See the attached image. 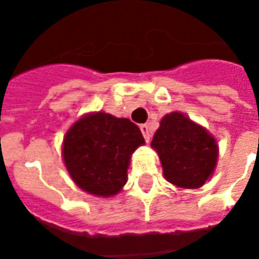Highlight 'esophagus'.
I'll list each match as a JSON object with an SVG mask.
<instances>
[{
	"label": "esophagus",
	"instance_id": "obj_1",
	"mask_svg": "<svg viewBox=\"0 0 259 259\" xmlns=\"http://www.w3.org/2000/svg\"><path fill=\"white\" fill-rule=\"evenodd\" d=\"M140 130L141 133H143V136H144V140H146L147 143H150V129H148V126H147V124H141Z\"/></svg>",
	"mask_w": 259,
	"mask_h": 259
}]
</instances>
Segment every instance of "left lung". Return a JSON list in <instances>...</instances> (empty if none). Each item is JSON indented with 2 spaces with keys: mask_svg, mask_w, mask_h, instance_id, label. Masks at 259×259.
<instances>
[{
  "mask_svg": "<svg viewBox=\"0 0 259 259\" xmlns=\"http://www.w3.org/2000/svg\"><path fill=\"white\" fill-rule=\"evenodd\" d=\"M151 147L159 155L165 179L182 189H198L217 168V140L180 112L163 116Z\"/></svg>",
  "mask_w": 259,
  "mask_h": 259,
  "instance_id": "obj_1",
  "label": "left lung"
}]
</instances>
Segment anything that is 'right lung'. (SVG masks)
Masks as SVG:
<instances>
[{
  "mask_svg": "<svg viewBox=\"0 0 259 259\" xmlns=\"http://www.w3.org/2000/svg\"><path fill=\"white\" fill-rule=\"evenodd\" d=\"M143 144L140 129L129 119L94 112L81 116L66 132L62 155L81 190L111 197L126 185L130 157Z\"/></svg>",
  "mask_w": 259,
  "mask_h": 259,
  "instance_id": "obj_1",
  "label": "right lung"
}]
</instances>
